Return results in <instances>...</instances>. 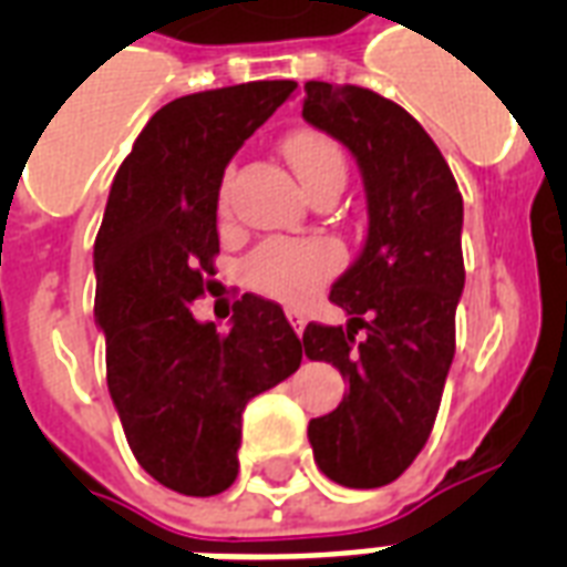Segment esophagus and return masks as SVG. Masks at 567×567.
I'll list each match as a JSON object with an SVG mask.
<instances>
[{"instance_id":"1","label":"esophagus","mask_w":567,"mask_h":567,"mask_svg":"<svg viewBox=\"0 0 567 567\" xmlns=\"http://www.w3.org/2000/svg\"><path fill=\"white\" fill-rule=\"evenodd\" d=\"M285 315H288V320H291V327L297 329V336H300L302 329H306V323H309V315L302 309H297V306H291V309H285Z\"/></svg>"}]
</instances>
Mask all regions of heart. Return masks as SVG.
<instances>
[{
	"label": "heart",
	"instance_id": "heart-1",
	"mask_svg": "<svg viewBox=\"0 0 567 567\" xmlns=\"http://www.w3.org/2000/svg\"><path fill=\"white\" fill-rule=\"evenodd\" d=\"M288 164L309 188L327 173H344V155L332 137L320 132H293L282 141ZM336 270V249L320 240L274 238L252 249L244 276L256 291L285 302H302L318 291V285Z\"/></svg>",
	"mask_w": 567,
	"mask_h": 567
}]
</instances>
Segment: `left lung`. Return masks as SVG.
<instances>
[{"label": "left lung", "instance_id": "obj_1", "mask_svg": "<svg viewBox=\"0 0 567 567\" xmlns=\"http://www.w3.org/2000/svg\"><path fill=\"white\" fill-rule=\"evenodd\" d=\"M302 91V120L350 150L368 199L362 249L329 293L350 320L302 332L306 355L350 382L336 412L309 423V441L332 483L379 488L430 439L456 353L462 194L439 146L396 102L353 84Z\"/></svg>", "mask_w": 567, "mask_h": 567}]
</instances>
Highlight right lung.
<instances>
[{"label":"right lung","mask_w":567,"mask_h":567,"mask_svg":"<svg viewBox=\"0 0 567 567\" xmlns=\"http://www.w3.org/2000/svg\"><path fill=\"white\" fill-rule=\"evenodd\" d=\"M293 87L247 82L155 111L111 182L93 244V318L128 447L146 474L188 497L235 483L240 414L302 362L276 302L244 293L229 332L190 311L220 252L223 173Z\"/></svg>","instance_id":"1"}]
</instances>
